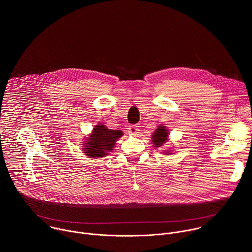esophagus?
Here are the masks:
<instances>
[{
	"mask_svg": "<svg viewBox=\"0 0 252 252\" xmlns=\"http://www.w3.org/2000/svg\"><path fill=\"white\" fill-rule=\"evenodd\" d=\"M128 133L130 135H136L138 133V127L136 126H129Z\"/></svg>",
	"mask_w": 252,
	"mask_h": 252,
	"instance_id": "esophagus-1",
	"label": "esophagus"
}]
</instances>
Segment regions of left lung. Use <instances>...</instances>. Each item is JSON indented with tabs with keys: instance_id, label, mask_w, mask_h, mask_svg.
<instances>
[{
	"instance_id": "left-lung-1",
	"label": "left lung",
	"mask_w": 252,
	"mask_h": 252,
	"mask_svg": "<svg viewBox=\"0 0 252 252\" xmlns=\"http://www.w3.org/2000/svg\"><path fill=\"white\" fill-rule=\"evenodd\" d=\"M168 129L166 128V126H159L156 131L153 133V136H152V142L154 143V146L156 148H160L161 146H163L164 143L167 141V137H168ZM163 154L165 155H169L171 154L169 151H166L164 152Z\"/></svg>"
}]
</instances>
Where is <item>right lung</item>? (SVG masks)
Listing matches in <instances>:
<instances>
[{"mask_svg":"<svg viewBox=\"0 0 252 252\" xmlns=\"http://www.w3.org/2000/svg\"><path fill=\"white\" fill-rule=\"evenodd\" d=\"M123 134L122 130L110 129L99 123L94 126L92 133L85 139L83 153L91 158H103L114 150L116 141Z\"/></svg>","mask_w":252,"mask_h":252,"instance_id":"obj_1","label":"right lung"}]
</instances>
